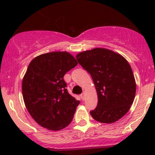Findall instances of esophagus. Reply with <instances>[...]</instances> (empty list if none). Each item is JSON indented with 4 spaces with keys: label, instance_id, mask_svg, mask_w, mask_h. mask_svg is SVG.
<instances>
[{
    "label": "esophagus",
    "instance_id": "esophagus-1",
    "mask_svg": "<svg viewBox=\"0 0 155 155\" xmlns=\"http://www.w3.org/2000/svg\"><path fill=\"white\" fill-rule=\"evenodd\" d=\"M80 97H81V98H82V99L84 101V100H85V93L83 92V93L80 95Z\"/></svg>",
    "mask_w": 155,
    "mask_h": 155
}]
</instances>
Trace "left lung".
I'll return each instance as SVG.
<instances>
[{
	"instance_id": "8db88e82",
	"label": "left lung",
	"mask_w": 155,
	"mask_h": 155,
	"mask_svg": "<svg viewBox=\"0 0 155 155\" xmlns=\"http://www.w3.org/2000/svg\"><path fill=\"white\" fill-rule=\"evenodd\" d=\"M79 64L91 76L97 94V106L90 113L101 123H114L130 109L136 94V81L127 61L104 48L79 52Z\"/></svg>"
}]
</instances>
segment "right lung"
<instances>
[{"mask_svg": "<svg viewBox=\"0 0 155 155\" xmlns=\"http://www.w3.org/2000/svg\"><path fill=\"white\" fill-rule=\"evenodd\" d=\"M78 64L67 51H52L34 58L22 80L23 99L34 121L51 130L72 121L79 101L68 93L64 76Z\"/></svg>", "mask_w": 155, "mask_h": 155, "instance_id": "obj_1", "label": "right lung"}]
</instances>
